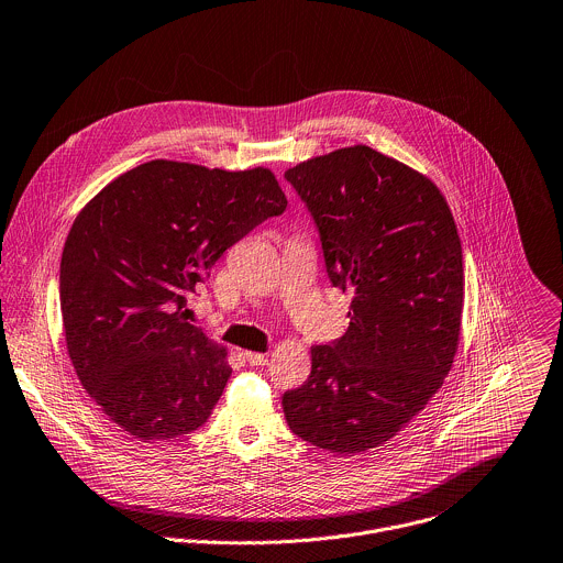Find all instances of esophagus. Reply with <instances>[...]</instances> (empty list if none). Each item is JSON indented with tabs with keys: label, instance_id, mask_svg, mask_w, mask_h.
<instances>
[{
	"label": "esophagus",
	"instance_id": "esophagus-1",
	"mask_svg": "<svg viewBox=\"0 0 563 563\" xmlns=\"http://www.w3.org/2000/svg\"><path fill=\"white\" fill-rule=\"evenodd\" d=\"M244 358L249 361V365H266V363H268V356H266V354L253 352V350H246V352H244Z\"/></svg>",
	"mask_w": 563,
	"mask_h": 563
}]
</instances>
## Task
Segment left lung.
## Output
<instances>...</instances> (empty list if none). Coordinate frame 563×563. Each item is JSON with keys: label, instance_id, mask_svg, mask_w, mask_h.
<instances>
[{"label": "left lung", "instance_id": "left-lung-1", "mask_svg": "<svg viewBox=\"0 0 563 563\" xmlns=\"http://www.w3.org/2000/svg\"><path fill=\"white\" fill-rule=\"evenodd\" d=\"M321 235L347 332L312 345L308 380L284 394L295 435L336 455L391 440L442 387L460 343L462 246L442 191L367 145L286 172Z\"/></svg>", "mask_w": 563, "mask_h": 563}]
</instances>
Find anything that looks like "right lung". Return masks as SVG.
I'll return each instance as SVG.
<instances>
[{
    "label": "right lung",
    "instance_id": "right-lung-1",
    "mask_svg": "<svg viewBox=\"0 0 563 563\" xmlns=\"http://www.w3.org/2000/svg\"><path fill=\"white\" fill-rule=\"evenodd\" d=\"M266 167L143 163L75 218L62 255V321L73 367L101 411L143 442L202 427L231 376L227 345L187 321L220 255L286 211Z\"/></svg>",
    "mask_w": 563,
    "mask_h": 563
}]
</instances>
